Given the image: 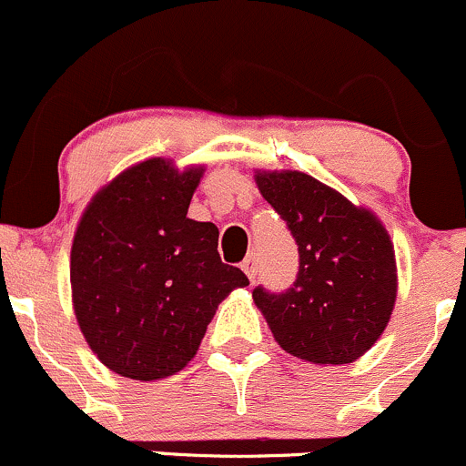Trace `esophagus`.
<instances>
[{"label":"esophagus","mask_w":466,"mask_h":466,"mask_svg":"<svg viewBox=\"0 0 466 466\" xmlns=\"http://www.w3.org/2000/svg\"><path fill=\"white\" fill-rule=\"evenodd\" d=\"M241 268H243V272L248 274V279H249V281H254V279H257V272H258V261H257V254H248V257H246V261L241 263Z\"/></svg>","instance_id":"esophagus-1"}]
</instances>
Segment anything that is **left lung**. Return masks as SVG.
<instances>
[{
    "instance_id": "1",
    "label": "left lung",
    "mask_w": 466,
    "mask_h": 466,
    "mask_svg": "<svg viewBox=\"0 0 466 466\" xmlns=\"http://www.w3.org/2000/svg\"><path fill=\"white\" fill-rule=\"evenodd\" d=\"M258 192L299 246L295 286L257 288L254 303L283 350L310 364H350L380 339L398 299L384 223L303 171H254Z\"/></svg>"
}]
</instances>
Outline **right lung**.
<instances>
[{"label": "right lung", "mask_w": 466, "mask_h": 466, "mask_svg": "<svg viewBox=\"0 0 466 466\" xmlns=\"http://www.w3.org/2000/svg\"><path fill=\"white\" fill-rule=\"evenodd\" d=\"M205 167L149 158L91 198L71 248L77 326L97 360L129 380L194 360L218 303L248 277L218 257V228L187 217Z\"/></svg>", "instance_id": "obj_1"}]
</instances>
